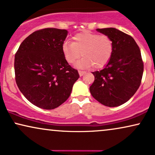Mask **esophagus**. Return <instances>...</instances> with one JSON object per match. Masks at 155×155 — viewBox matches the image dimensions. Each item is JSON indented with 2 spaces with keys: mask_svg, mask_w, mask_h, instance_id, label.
<instances>
[{
  "mask_svg": "<svg viewBox=\"0 0 155 155\" xmlns=\"http://www.w3.org/2000/svg\"><path fill=\"white\" fill-rule=\"evenodd\" d=\"M78 73H79L80 76H82V75H85V71H81V70H79V71H78Z\"/></svg>",
  "mask_w": 155,
  "mask_h": 155,
  "instance_id": "esophagus-1",
  "label": "esophagus"
}]
</instances>
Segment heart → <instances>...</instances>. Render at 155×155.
<instances>
[{
    "label": "heart",
    "mask_w": 155,
    "mask_h": 155,
    "mask_svg": "<svg viewBox=\"0 0 155 155\" xmlns=\"http://www.w3.org/2000/svg\"><path fill=\"white\" fill-rule=\"evenodd\" d=\"M73 43L65 42L62 52L66 61L74 64L80 56L83 58L77 63L82 69L102 68L109 63L113 53V43L109 36L89 31L82 32L73 36Z\"/></svg>",
    "instance_id": "heart-1"
}]
</instances>
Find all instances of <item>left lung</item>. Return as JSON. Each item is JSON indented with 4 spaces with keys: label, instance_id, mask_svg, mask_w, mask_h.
<instances>
[{
    "label": "left lung",
    "instance_id": "obj_1",
    "mask_svg": "<svg viewBox=\"0 0 155 155\" xmlns=\"http://www.w3.org/2000/svg\"><path fill=\"white\" fill-rule=\"evenodd\" d=\"M111 38L113 53L103 69L93 72L90 91L92 97L107 107L127 102L139 88L144 70L141 52L134 38L114 28L97 29Z\"/></svg>",
    "mask_w": 155,
    "mask_h": 155
}]
</instances>
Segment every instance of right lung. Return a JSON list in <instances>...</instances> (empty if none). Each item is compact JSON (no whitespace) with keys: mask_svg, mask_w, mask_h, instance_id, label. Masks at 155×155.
Listing matches in <instances>:
<instances>
[{"mask_svg":"<svg viewBox=\"0 0 155 155\" xmlns=\"http://www.w3.org/2000/svg\"><path fill=\"white\" fill-rule=\"evenodd\" d=\"M68 33L39 30L28 36L15 53L16 84L26 99L42 109H55L65 102L80 77L62 52Z\"/></svg>","mask_w":155,"mask_h":155,"instance_id":"add662e5","label":"right lung"}]
</instances>
